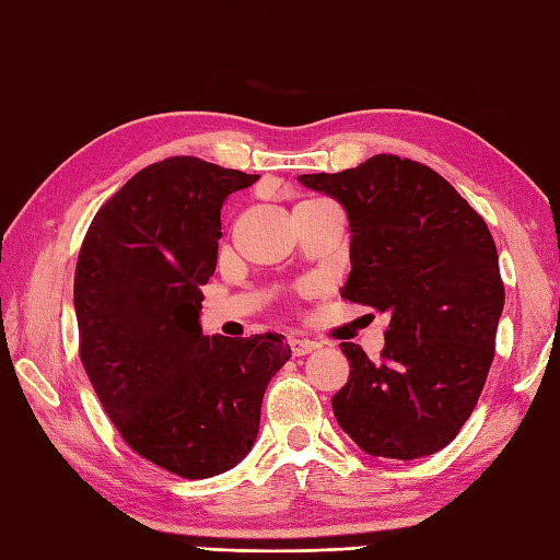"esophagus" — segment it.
I'll return each mask as SVG.
<instances>
[{"mask_svg":"<svg viewBox=\"0 0 560 560\" xmlns=\"http://www.w3.org/2000/svg\"><path fill=\"white\" fill-rule=\"evenodd\" d=\"M290 348H292V355H307V353H312V351H316V348H319V343L316 341H310V339H290Z\"/></svg>","mask_w":560,"mask_h":560,"instance_id":"1","label":"esophagus"}]
</instances>
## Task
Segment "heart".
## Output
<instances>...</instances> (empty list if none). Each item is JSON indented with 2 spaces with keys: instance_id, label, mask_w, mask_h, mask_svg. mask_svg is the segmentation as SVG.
<instances>
[{
  "instance_id": "b5f03b06",
  "label": "heart",
  "mask_w": 560,
  "mask_h": 560,
  "mask_svg": "<svg viewBox=\"0 0 560 560\" xmlns=\"http://www.w3.org/2000/svg\"><path fill=\"white\" fill-rule=\"evenodd\" d=\"M307 202H319V199H307ZM304 205V202H302Z\"/></svg>"
}]
</instances>
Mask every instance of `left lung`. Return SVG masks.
<instances>
[{"mask_svg": "<svg viewBox=\"0 0 560 560\" xmlns=\"http://www.w3.org/2000/svg\"><path fill=\"white\" fill-rule=\"evenodd\" d=\"M298 180L348 217L341 298L389 316L380 361L341 343L351 377L331 399L334 417L368 456H431L466 424L494 355L504 288L488 224L409 158L383 153Z\"/></svg>", "mask_w": 560, "mask_h": 560, "instance_id": "left-lung-1", "label": "left lung"}]
</instances>
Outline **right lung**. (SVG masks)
Listing matches in <instances>:
<instances>
[{
	"instance_id": "right-lung-1",
	"label": "right lung",
	"mask_w": 560,
	"mask_h": 560,
	"mask_svg": "<svg viewBox=\"0 0 560 560\" xmlns=\"http://www.w3.org/2000/svg\"><path fill=\"white\" fill-rule=\"evenodd\" d=\"M258 175L177 155L136 173L82 241L75 270L80 358L126 444L199 480L248 456L282 334L209 336L199 324L214 276L221 207Z\"/></svg>"
}]
</instances>
